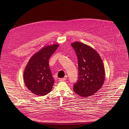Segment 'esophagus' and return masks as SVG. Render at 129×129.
Instances as JSON below:
<instances>
[{
  "mask_svg": "<svg viewBox=\"0 0 129 129\" xmlns=\"http://www.w3.org/2000/svg\"><path fill=\"white\" fill-rule=\"evenodd\" d=\"M67 79V76H65L64 78H61V79H59V81H65Z\"/></svg>",
  "mask_w": 129,
  "mask_h": 129,
  "instance_id": "34e87169",
  "label": "esophagus"
}]
</instances>
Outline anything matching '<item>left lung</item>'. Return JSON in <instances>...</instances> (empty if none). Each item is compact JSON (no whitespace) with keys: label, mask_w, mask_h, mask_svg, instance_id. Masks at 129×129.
I'll return each mask as SVG.
<instances>
[{"label":"left lung","mask_w":129,"mask_h":129,"mask_svg":"<svg viewBox=\"0 0 129 129\" xmlns=\"http://www.w3.org/2000/svg\"><path fill=\"white\" fill-rule=\"evenodd\" d=\"M78 59L79 80L73 91L87 98L95 94L105 80L104 65L100 54L92 47L80 42L71 43Z\"/></svg>","instance_id":"left-lung-1"}]
</instances>
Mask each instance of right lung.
Instances as JSON below:
<instances>
[{
	"mask_svg": "<svg viewBox=\"0 0 129 129\" xmlns=\"http://www.w3.org/2000/svg\"><path fill=\"white\" fill-rule=\"evenodd\" d=\"M59 44L47 45L30 58L23 72V80L27 89L38 96L51 91L54 80L49 66V59L59 47Z\"/></svg>",
	"mask_w": 129,
	"mask_h": 129,
	"instance_id": "add662e5",
	"label": "right lung"
}]
</instances>
